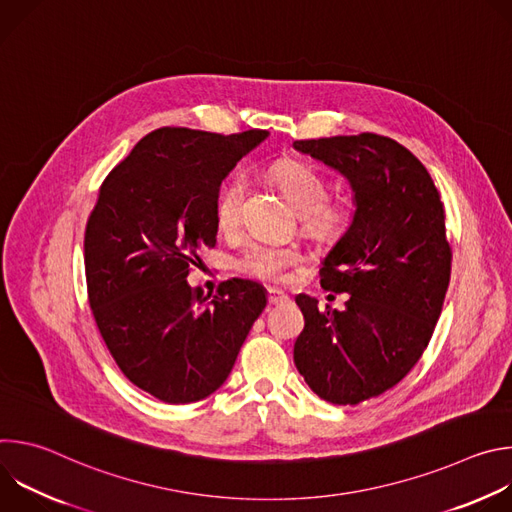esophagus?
I'll return each instance as SVG.
<instances>
[{
    "label": "esophagus",
    "mask_w": 512,
    "mask_h": 512,
    "mask_svg": "<svg viewBox=\"0 0 512 512\" xmlns=\"http://www.w3.org/2000/svg\"><path fill=\"white\" fill-rule=\"evenodd\" d=\"M287 298L281 294V291H277V289H269V294H267V302H269V306H279V304H283Z\"/></svg>",
    "instance_id": "esophagus-1"
}]
</instances>
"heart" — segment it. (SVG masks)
Here are the masks:
<instances>
[{
  "instance_id": "obj_1",
  "label": "heart",
  "mask_w": 512,
  "mask_h": 512,
  "mask_svg": "<svg viewBox=\"0 0 512 512\" xmlns=\"http://www.w3.org/2000/svg\"><path fill=\"white\" fill-rule=\"evenodd\" d=\"M275 184L285 198L302 214L304 229L320 239H334L346 227V212L342 206L328 202L330 182L310 164L283 160L271 168ZM247 184L241 176H233L221 184L214 194V218L223 231L233 229L241 218V206ZM300 249L283 243L251 241L237 257L233 267L251 279L281 281L289 267L300 263Z\"/></svg>"
}]
</instances>
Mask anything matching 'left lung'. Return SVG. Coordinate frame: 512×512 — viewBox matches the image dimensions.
<instances>
[{
    "label": "left lung",
    "mask_w": 512,
    "mask_h": 512,
    "mask_svg": "<svg viewBox=\"0 0 512 512\" xmlns=\"http://www.w3.org/2000/svg\"><path fill=\"white\" fill-rule=\"evenodd\" d=\"M340 172L354 216L320 269V283L348 294L338 312L300 294L306 326L294 362L308 387L334 405H356L395 387L429 344L452 271L444 202L425 166L377 133L294 141Z\"/></svg>",
    "instance_id": "1"
}]
</instances>
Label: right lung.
<instances>
[{
    "mask_svg": "<svg viewBox=\"0 0 512 512\" xmlns=\"http://www.w3.org/2000/svg\"><path fill=\"white\" fill-rule=\"evenodd\" d=\"M267 135L162 127L99 188L85 231L89 304L121 373L164 403L221 387L267 304L247 279L225 281L212 298L186 281L196 251L216 245V190Z\"/></svg>",
    "mask_w": 512,
    "mask_h": 512,
    "instance_id": "right-lung-1",
    "label": "right lung"
}]
</instances>
